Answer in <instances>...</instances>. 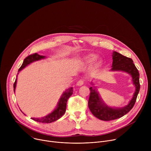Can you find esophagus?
Segmentation results:
<instances>
[{
    "mask_svg": "<svg viewBox=\"0 0 151 151\" xmlns=\"http://www.w3.org/2000/svg\"><path fill=\"white\" fill-rule=\"evenodd\" d=\"M83 82H84V81H83V79H80V80H79V81H78V82H77V85H78V86H81V85H82L83 84Z\"/></svg>",
    "mask_w": 151,
    "mask_h": 151,
    "instance_id": "1",
    "label": "esophagus"
}]
</instances>
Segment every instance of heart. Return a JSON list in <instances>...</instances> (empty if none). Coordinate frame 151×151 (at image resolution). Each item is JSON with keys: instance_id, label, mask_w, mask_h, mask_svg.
Here are the masks:
<instances>
[{"instance_id": "heart-1", "label": "heart", "mask_w": 151, "mask_h": 151, "mask_svg": "<svg viewBox=\"0 0 151 151\" xmlns=\"http://www.w3.org/2000/svg\"><path fill=\"white\" fill-rule=\"evenodd\" d=\"M96 57L95 55H92V54L88 55H87V57H85L86 60H87L88 62H91V61H94L96 59Z\"/></svg>"}]
</instances>
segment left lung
<instances>
[{
	"mask_svg": "<svg viewBox=\"0 0 151 151\" xmlns=\"http://www.w3.org/2000/svg\"><path fill=\"white\" fill-rule=\"evenodd\" d=\"M112 55L113 63L111 70H121L130 74L133 78V83L136 86V91L133 97L127 106L122 108L115 109L107 106L102 101L96 88L90 87L91 92L88 102L89 109L94 116L103 121L114 120L123 116L130 112L136 103L140 88L139 73L132 59L115 51L113 52Z\"/></svg>",
	"mask_w": 151,
	"mask_h": 151,
	"instance_id": "8db88e82",
	"label": "left lung"
}]
</instances>
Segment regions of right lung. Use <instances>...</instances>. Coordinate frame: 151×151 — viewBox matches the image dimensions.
I'll list each match as a JSON object with an SVG mask.
<instances>
[{"label":"right lung","mask_w":151,"mask_h":151,"mask_svg":"<svg viewBox=\"0 0 151 151\" xmlns=\"http://www.w3.org/2000/svg\"><path fill=\"white\" fill-rule=\"evenodd\" d=\"M45 57L43 56V55H40L37 54V53L32 54L31 55H29L27 56L24 60V61L22 64V65L20 67V68L18 69V72L24 69L26 66H27L28 64L30 63L44 58ZM17 79L16 78L15 81L14 83V91L15 92V87H16V83H17ZM73 88L70 87L66 90L65 91H64L61 97L60 101H58V105L57 108L51 114L49 115H47L45 117H42L41 118H32V119H33L35 121L39 122H42V123H51L52 122H54L55 121H57L59 118H60L66 112V104H67V101L69 98L73 94Z\"/></svg>","instance_id":"1"}]
</instances>
